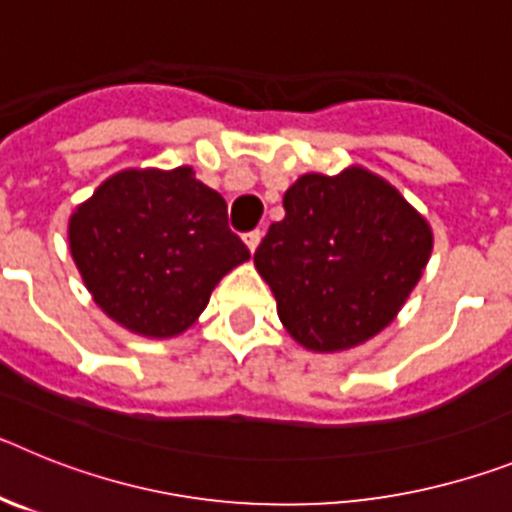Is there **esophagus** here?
<instances>
[{"label":"esophagus","mask_w":512,"mask_h":512,"mask_svg":"<svg viewBox=\"0 0 512 512\" xmlns=\"http://www.w3.org/2000/svg\"><path fill=\"white\" fill-rule=\"evenodd\" d=\"M261 238H264V233H261V230H251V233H246L243 235V241H246V246H248V251H256V248H259V243H261Z\"/></svg>","instance_id":"obj_1"}]
</instances>
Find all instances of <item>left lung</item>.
<instances>
[{"label":"left lung","instance_id":"obj_1","mask_svg":"<svg viewBox=\"0 0 512 512\" xmlns=\"http://www.w3.org/2000/svg\"><path fill=\"white\" fill-rule=\"evenodd\" d=\"M431 251L428 220L395 184L354 164L300 176L253 264L289 336L315 354H338L397 318Z\"/></svg>","mask_w":512,"mask_h":512}]
</instances>
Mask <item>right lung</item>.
I'll return each instance as SVG.
<instances>
[{
	"mask_svg": "<svg viewBox=\"0 0 512 512\" xmlns=\"http://www.w3.org/2000/svg\"><path fill=\"white\" fill-rule=\"evenodd\" d=\"M71 259L117 325L176 338L197 323L217 282L251 259L228 205L192 166L122 169L69 217Z\"/></svg>",
	"mask_w": 512,
	"mask_h": 512,
	"instance_id": "add662e5",
	"label": "right lung"
}]
</instances>
